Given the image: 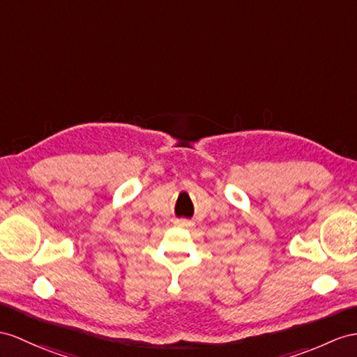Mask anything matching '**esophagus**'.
<instances>
[{"label":"esophagus","mask_w":357,"mask_h":357,"mask_svg":"<svg viewBox=\"0 0 357 357\" xmlns=\"http://www.w3.org/2000/svg\"><path fill=\"white\" fill-rule=\"evenodd\" d=\"M176 225H178V227H183V229H189V227H192L194 224H192V221L180 218V220H176Z\"/></svg>","instance_id":"obj_1"}]
</instances>
